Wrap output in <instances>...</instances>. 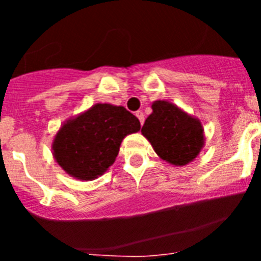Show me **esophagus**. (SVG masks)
I'll return each mask as SVG.
<instances>
[{
    "label": "esophagus",
    "mask_w": 261,
    "mask_h": 261,
    "mask_svg": "<svg viewBox=\"0 0 261 261\" xmlns=\"http://www.w3.org/2000/svg\"><path fill=\"white\" fill-rule=\"evenodd\" d=\"M136 116H137V119L140 120V123H141V125H142V124H144V121H145L144 112H142V111H137V112H136Z\"/></svg>",
    "instance_id": "34e87169"
}]
</instances>
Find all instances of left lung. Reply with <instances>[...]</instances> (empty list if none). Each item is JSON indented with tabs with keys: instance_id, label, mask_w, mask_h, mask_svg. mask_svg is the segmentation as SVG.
Segmentation results:
<instances>
[{
	"instance_id": "obj_1",
	"label": "left lung",
	"mask_w": 261,
	"mask_h": 261,
	"mask_svg": "<svg viewBox=\"0 0 261 261\" xmlns=\"http://www.w3.org/2000/svg\"><path fill=\"white\" fill-rule=\"evenodd\" d=\"M141 129L161 159L174 166L195 161L205 145L202 124L168 100H155Z\"/></svg>"
}]
</instances>
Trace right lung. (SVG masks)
I'll list each match as a JSON object with an SVG mask.
<instances>
[{"mask_svg":"<svg viewBox=\"0 0 261 261\" xmlns=\"http://www.w3.org/2000/svg\"><path fill=\"white\" fill-rule=\"evenodd\" d=\"M140 129L137 117L123 106L96 103L60 126L53 158L69 176L94 180L114 165L124 138Z\"/></svg>","mask_w":261,"mask_h":261,"instance_id":"add662e5","label":"right lung"}]
</instances>
